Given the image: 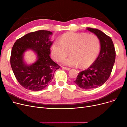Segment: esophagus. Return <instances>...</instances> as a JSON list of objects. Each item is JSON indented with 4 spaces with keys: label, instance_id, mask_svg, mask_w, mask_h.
<instances>
[{
    "label": "esophagus",
    "instance_id": "1",
    "mask_svg": "<svg viewBox=\"0 0 127 127\" xmlns=\"http://www.w3.org/2000/svg\"><path fill=\"white\" fill-rule=\"evenodd\" d=\"M62 68H63L64 69H65V70H70V68H67V67H62Z\"/></svg>",
    "mask_w": 127,
    "mask_h": 127
}]
</instances>
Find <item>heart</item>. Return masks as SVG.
<instances>
[{"instance_id": "b5f03b06", "label": "heart", "mask_w": 127, "mask_h": 127, "mask_svg": "<svg viewBox=\"0 0 127 127\" xmlns=\"http://www.w3.org/2000/svg\"><path fill=\"white\" fill-rule=\"evenodd\" d=\"M99 38L85 33L68 32L53 42L51 47V55L56 61H62L68 55L63 64L69 66L87 68L94 62L100 50Z\"/></svg>"}]
</instances>
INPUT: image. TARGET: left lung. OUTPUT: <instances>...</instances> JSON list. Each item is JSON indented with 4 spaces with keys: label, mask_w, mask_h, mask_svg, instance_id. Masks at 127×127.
<instances>
[{
    "label": "left lung",
    "mask_w": 127,
    "mask_h": 127,
    "mask_svg": "<svg viewBox=\"0 0 127 127\" xmlns=\"http://www.w3.org/2000/svg\"><path fill=\"white\" fill-rule=\"evenodd\" d=\"M86 29L99 38L100 51L94 63L87 69L79 72L74 82L82 89L90 90L101 86L109 79L115 63L116 53L110 37L97 29Z\"/></svg>",
    "instance_id": "obj_1"
}]
</instances>
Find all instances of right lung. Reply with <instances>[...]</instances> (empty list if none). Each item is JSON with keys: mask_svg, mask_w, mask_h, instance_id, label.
I'll list each match as a JSON object with an SVG mask.
<instances>
[{"mask_svg": "<svg viewBox=\"0 0 127 127\" xmlns=\"http://www.w3.org/2000/svg\"><path fill=\"white\" fill-rule=\"evenodd\" d=\"M52 32L38 30L18 39L13 45L11 66L17 80L25 89L33 91L44 89L51 81L60 66L50 58ZM31 50L37 56L35 62L29 64L24 59L25 52Z\"/></svg>", "mask_w": 127, "mask_h": 127, "instance_id": "obj_1", "label": "right lung"}]
</instances>
